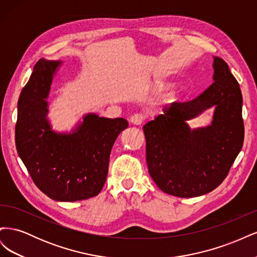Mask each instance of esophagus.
Here are the masks:
<instances>
[{"label":"esophagus","instance_id":"34e87169","mask_svg":"<svg viewBox=\"0 0 257 257\" xmlns=\"http://www.w3.org/2000/svg\"><path fill=\"white\" fill-rule=\"evenodd\" d=\"M131 123L135 124V125H141L143 122L145 121V115L143 113H135L130 118Z\"/></svg>","mask_w":257,"mask_h":257}]
</instances>
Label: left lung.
Listing matches in <instances>:
<instances>
[{
	"label": "left lung",
	"instance_id": "obj_1",
	"mask_svg": "<svg viewBox=\"0 0 257 257\" xmlns=\"http://www.w3.org/2000/svg\"><path fill=\"white\" fill-rule=\"evenodd\" d=\"M214 82L188 102H174L144 125L149 174L178 197L213 191L226 178L243 145L242 94L223 59L214 57ZM214 105L210 126L191 130L186 121Z\"/></svg>",
	"mask_w": 257,
	"mask_h": 257
}]
</instances>
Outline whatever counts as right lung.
<instances>
[{
    "label": "right lung",
    "instance_id": "1",
    "mask_svg": "<svg viewBox=\"0 0 257 257\" xmlns=\"http://www.w3.org/2000/svg\"><path fill=\"white\" fill-rule=\"evenodd\" d=\"M61 61L41 59L20 93L16 147L33 182L53 200L96 196L105 184L116 137L128 123L88 113L71 133H58L47 119L53 76Z\"/></svg>",
    "mask_w": 257,
    "mask_h": 257
}]
</instances>
